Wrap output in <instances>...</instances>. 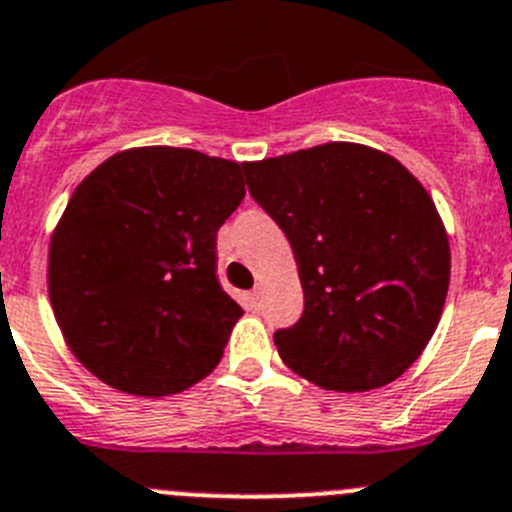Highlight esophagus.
<instances>
[{
    "label": "esophagus",
    "mask_w": 512,
    "mask_h": 512,
    "mask_svg": "<svg viewBox=\"0 0 512 512\" xmlns=\"http://www.w3.org/2000/svg\"><path fill=\"white\" fill-rule=\"evenodd\" d=\"M245 300H247V305L252 307V310H257V307L262 305V295H260V290H250V292H247Z\"/></svg>",
    "instance_id": "1"
}]
</instances>
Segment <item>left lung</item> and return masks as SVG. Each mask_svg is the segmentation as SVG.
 <instances>
[{
    "mask_svg": "<svg viewBox=\"0 0 512 512\" xmlns=\"http://www.w3.org/2000/svg\"><path fill=\"white\" fill-rule=\"evenodd\" d=\"M247 190L290 240L305 310L275 332L282 362L337 393L398 380L443 315L450 245L395 157L352 142L245 162Z\"/></svg>",
    "mask_w": 512,
    "mask_h": 512,
    "instance_id": "obj_1",
    "label": "left lung"
}]
</instances>
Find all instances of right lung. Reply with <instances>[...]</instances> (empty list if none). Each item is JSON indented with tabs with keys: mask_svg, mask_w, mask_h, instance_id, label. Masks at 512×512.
<instances>
[{
	"mask_svg": "<svg viewBox=\"0 0 512 512\" xmlns=\"http://www.w3.org/2000/svg\"><path fill=\"white\" fill-rule=\"evenodd\" d=\"M237 162L180 147L104 160L49 242V300L69 350L142 398L210 375L242 307L217 280V230L245 197Z\"/></svg>",
	"mask_w": 512,
	"mask_h": 512,
	"instance_id": "right-lung-1",
	"label": "right lung"
}]
</instances>
